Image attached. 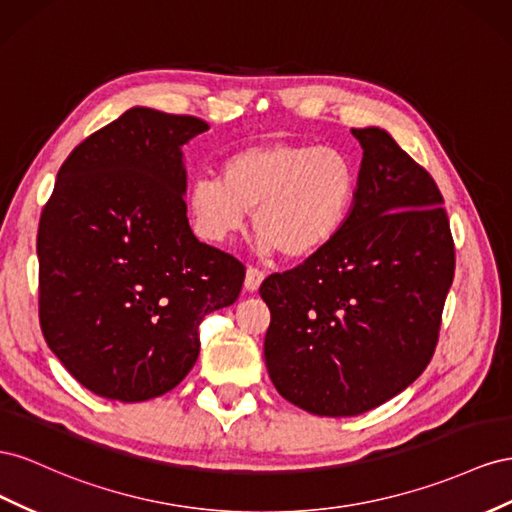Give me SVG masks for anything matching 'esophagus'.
<instances>
[{"label": "esophagus", "mask_w": 512, "mask_h": 512, "mask_svg": "<svg viewBox=\"0 0 512 512\" xmlns=\"http://www.w3.org/2000/svg\"><path fill=\"white\" fill-rule=\"evenodd\" d=\"M266 279V274L261 272L259 268H253V266H248L246 268V279H244V287L248 289V291H257L259 289V285H261V281Z\"/></svg>", "instance_id": "obj_1"}]
</instances>
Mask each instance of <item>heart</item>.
I'll return each instance as SVG.
<instances>
[{"label":"heart","mask_w":512,"mask_h":512,"mask_svg":"<svg viewBox=\"0 0 512 512\" xmlns=\"http://www.w3.org/2000/svg\"><path fill=\"white\" fill-rule=\"evenodd\" d=\"M356 171L337 148L268 143L231 154L218 175H199L186 191L197 236L225 244L253 227L264 253L302 259L321 251L352 208Z\"/></svg>","instance_id":"heart-1"}]
</instances>
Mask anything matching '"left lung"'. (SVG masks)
Here are the masks:
<instances>
[{"label": "left lung", "instance_id": "left-lung-1", "mask_svg": "<svg viewBox=\"0 0 512 512\" xmlns=\"http://www.w3.org/2000/svg\"><path fill=\"white\" fill-rule=\"evenodd\" d=\"M362 145L343 227L294 270L270 274L266 367L283 399L315 416H358L427 369L455 276L444 197L384 128Z\"/></svg>", "mask_w": 512, "mask_h": 512}]
</instances>
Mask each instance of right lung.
I'll use <instances>...</instances> for the list:
<instances>
[{"mask_svg":"<svg viewBox=\"0 0 512 512\" xmlns=\"http://www.w3.org/2000/svg\"><path fill=\"white\" fill-rule=\"evenodd\" d=\"M210 126L128 109L79 143L38 227L40 328L98 397L137 403L178 386L199 324L238 300L244 266L195 238L182 145Z\"/></svg>","mask_w":512,"mask_h":512,"instance_id":"right-lung-1","label":"right lung"}]
</instances>
